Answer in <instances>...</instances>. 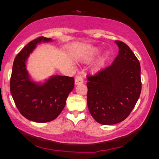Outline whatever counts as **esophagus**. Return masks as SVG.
Masks as SVG:
<instances>
[{
  "instance_id": "esophagus-1",
  "label": "esophagus",
  "mask_w": 159,
  "mask_h": 159,
  "mask_svg": "<svg viewBox=\"0 0 159 159\" xmlns=\"http://www.w3.org/2000/svg\"><path fill=\"white\" fill-rule=\"evenodd\" d=\"M84 83V80L82 78V77L81 76H77L75 79V84L76 85H80V84H81Z\"/></svg>"
}]
</instances>
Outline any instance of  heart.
Masks as SVG:
<instances>
[{
  "label": "heart",
  "mask_w": 159,
  "mask_h": 159,
  "mask_svg": "<svg viewBox=\"0 0 159 159\" xmlns=\"http://www.w3.org/2000/svg\"><path fill=\"white\" fill-rule=\"evenodd\" d=\"M107 54H106V55H107Z\"/></svg>",
  "instance_id": "1"
}]
</instances>
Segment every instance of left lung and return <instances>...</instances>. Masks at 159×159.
I'll return each mask as SVG.
<instances>
[{"instance_id":"left-lung-1","label":"left lung","mask_w":159,"mask_h":159,"mask_svg":"<svg viewBox=\"0 0 159 159\" xmlns=\"http://www.w3.org/2000/svg\"><path fill=\"white\" fill-rule=\"evenodd\" d=\"M119 54L111 65L88 76V106L91 116L108 125L125 119L141 91V66L130 48L115 40Z\"/></svg>"}]
</instances>
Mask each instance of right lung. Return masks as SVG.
Wrapping results in <instances>:
<instances>
[{
	"label": "right lung",
	"mask_w": 159,
	"mask_h": 159,
	"mask_svg": "<svg viewBox=\"0 0 159 159\" xmlns=\"http://www.w3.org/2000/svg\"><path fill=\"white\" fill-rule=\"evenodd\" d=\"M50 41V38L40 36L24 47L14 60L11 77V93L17 109L22 116L37 123L50 122L57 118L74 88L72 77L52 76L44 84L30 79L26 66L28 57L38 43Z\"/></svg>",
	"instance_id": "obj_1"
}]
</instances>
